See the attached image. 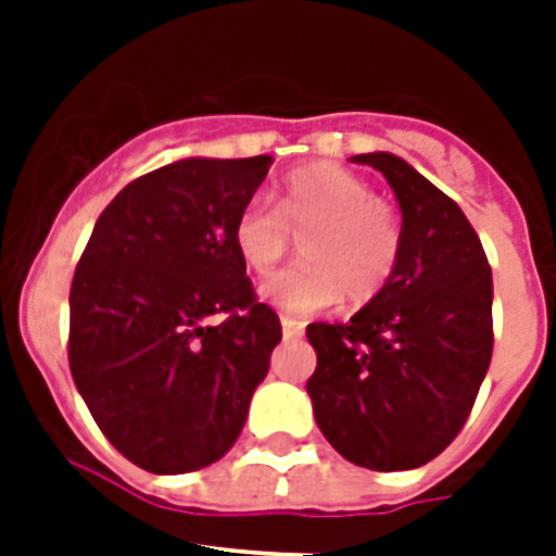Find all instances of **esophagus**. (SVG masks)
Segmentation results:
<instances>
[{"label":"esophagus","mask_w":556,"mask_h":556,"mask_svg":"<svg viewBox=\"0 0 556 556\" xmlns=\"http://www.w3.org/2000/svg\"><path fill=\"white\" fill-rule=\"evenodd\" d=\"M282 334H286V340L303 338V323L294 320V317H282Z\"/></svg>","instance_id":"34e87169"}]
</instances>
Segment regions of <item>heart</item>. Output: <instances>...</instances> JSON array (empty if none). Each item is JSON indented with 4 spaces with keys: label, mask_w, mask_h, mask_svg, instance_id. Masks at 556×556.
Returning a JSON list of instances; mask_svg holds the SVG:
<instances>
[{
    "label": "heart",
    "mask_w": 556,
    "mask_h": 556,
    "mask_svg": "<svg viewBox=\"0 0 556 556\" xmlns=\"http://www.w3.org/2000/svg\"><path fill=\"white\" fill-rule=\"evenodd\" d=\"M303 236V260L262 288L288 317H308L340 303L364 305L392 282L404 253V222L364 178L338 164L294 169L279 185L274 207L248 201L233 218L236 256L256 277H268Z\"/></svg>",
    "instance_id": "1"
}]
</instances>
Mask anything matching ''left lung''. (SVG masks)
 <instances>
[{"mask_svg":"<svg viewBox=\"0 0 556 556\" xmlns=\"http://www.w3.org/2000/svg\"><path fill=\"white\" fill-rule=\"evenodd\" d=\"M395 190L404 253L349 323H312L305 389L329 444L369 470H413L465 427L493 355V274L456 201L389 152L355 155Z\"/></svg>","mask_w":556,"mask_h":556,"instance_id":"8db88e82","label":"left lung"}]
</instances>
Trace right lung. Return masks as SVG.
I'll return each mask as SVG.
<instances>
[{
    "label": "right lung",
    "mask_w": 556,
    "mask_h": 556,
    "mask_svg": "<svg viewBox=\"0 0 556 556\" xmlns=\"http://www.w3.org/2000/svg\"><path fill=\"white\" fill-rule=\"evenodd\" d=\"M268 167L256 155L152 169L109 201L77 262L72 378L112 447L150 473H192L233 447L282 340L230 242Z\"/></svg>",
    "instance_id": "1"
}]
</instances>
